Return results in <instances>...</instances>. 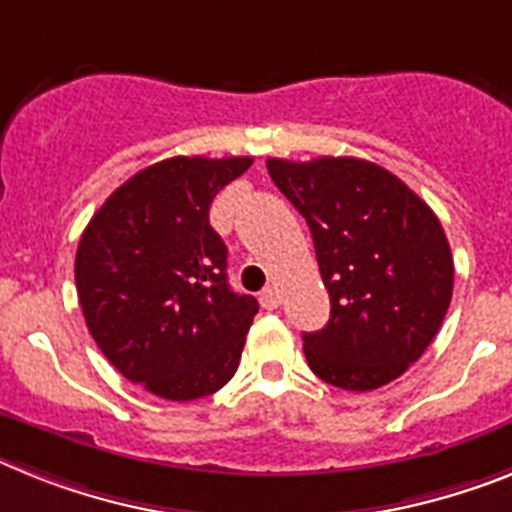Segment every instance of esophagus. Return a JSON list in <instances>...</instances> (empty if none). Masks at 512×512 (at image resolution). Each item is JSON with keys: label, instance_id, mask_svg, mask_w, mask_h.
Here are the masks:
<instances>
[{"label": "esophagus", "instance_id": "esophagus-1", "mask_svg": "<svg viewBox=\"0 0 512 512\" xmlns=\"http://www.w3.org/2000/svg\"><path fill=\"white\" fill-rule=\"evenodd\" d=\"M260 304H263L265 309H278V304H281V291H278L276 286L263 289L260 291Z\"/></svg>", "mask_w": 512, "mask_h": 512}]
</instances>
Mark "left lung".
<instances>
[{
  "mask_svg": "<svg viewBox=\"0 0 512 512\" xmlns=\"http://www.w3.org/2000/svg\"><path fill=\"white\" fill-rule=\"evenodd\" d=\"M270 179L312 231L330 320L304 333L320 380L375 390L401 377L437 336L453 296L440 218L388 169L362 158H268Z\"/></svg>",
  "mask_w": 512,
  "mask_h": 512,
  "instance_id": "1",
  "label": "left lung"
}]
</instances>
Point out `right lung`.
Wrapping results in <instances>:
<instances>
[{"label": "right lung", "instance_id": "add662e5", "mask_svg": "<svg viewBox=\"0 0 512 512\" xmlns=\"http://www.w3.org/2000/svg\"><path fill=\"white\" fill-rule=\"evenodd\" d=\"M252 158L176 156L114 190L77 244L75 286L98 349L166 401H195L234 377L257 299L231 291L213 197Z\"/></svg>", "mask_w": 512, "mask_h": 512}]
</instances>
